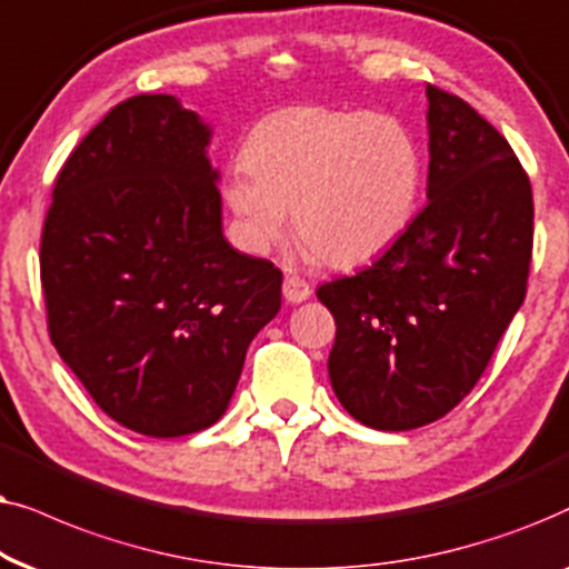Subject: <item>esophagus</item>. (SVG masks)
<instances>
[{
	"label": "esophagus",
	"instance_id": "34e87169",
	"mask_svg": "<svg viewBox=\"0 0 569 569\" xmlns=\"http://www.w3.org/2000/svg\"><path fill=\"white\" fill-rule=\"evenodd\" d=\"M283 297H286V301H291V305H301V301H307L309 297H312V289H309V283L305 278L286 276L283 278Z\"/></svg>",
	"mask_w": 569,
	"mask_h": 569
}]
</instances>
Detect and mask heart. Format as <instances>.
Instances as JSON below:
<instances>
[{
	"label": "heart",
	"instance_id": "obj_1",
	"mask_svg": "<svg viewBox=\"0 0 569 569\" xmlns=\"http://www.w3.org/2000/svg\"><path fill=\"white\" fill-rule=\"evenodd\" d=\"M421 153L388 113L297 106L249 132L244 161L221 197L249 252L283 239L289 213L301 244L336 268L372 260L413 218Z\"/></svg>",
	"mask_w": 569,
	"mask_h": 569
}]
</instances>
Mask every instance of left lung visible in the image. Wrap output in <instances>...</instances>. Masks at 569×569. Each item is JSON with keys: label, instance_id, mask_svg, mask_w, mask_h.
Masks as SVG:
<instances>
[{"label": "left lung", "instance_id": "1", "mask_svg": "<svg viewBox=\"0 0 569 569\" xmlns=\"http://www.w3.org/2000/svg\"><path fill=\"white\" fill-rule=\"evenodd\" d=\"M427 130V208L380 260L317 289L338 328L332 390L382 431L442 419L473 390L531 268V181L507 140L435 86Z\"/></svg>", "mask_w": 569, "mask_h": 569}]
</instances>
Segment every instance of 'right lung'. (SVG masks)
Listing matches in <instances>:
<instances>
[{"mask_svg": "<svg viewBox=\"0 0 569 569\" xmlns=\"http://www.w3.org/2000/svg\"><path fill=\"white\" fill-rule=\"evenodd\" d=\"M213 127L177 96L121 101L59 171L41 237L51 343L146 437L208 429L280 309L276 264L223 237Z\"/></svg>", "mask_w": 569, "mask_h": 569, "instance_id": "obj_1", "label": "right lung"}]
</instances>
